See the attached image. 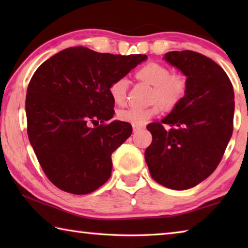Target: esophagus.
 I'll return each instance as SVG.
<instances>
[{"label": "esophagus", "mask_w": 248, "mask_h": 248, "mask_svg": "<svg viewBox=\"0 0 248 248\" xmlns=\"http://www.w3.org/2000/svg\"><path fill=\"white\" fill-rule=\"evenodd\" d=\"M132 129H133V132H138L139 131V130H141L142 129V127L141 125H132Z\"/></svg>", "instance_id": "34e87169"}]
</instances>
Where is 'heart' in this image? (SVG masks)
<instances>
[{
  "instance_id": "obj_1",
  "label": "heart",
  "mask_w": 248,
  "mask_h": 248,
  "mask_svg": "<svg viewBox=\"0 0 248 248\" xmlns=\"http://www.w3.org/2000/svg\"><path fill=\"white\" fill-rule=\"evenodd\" d=\"M137 78L154 86L152 107H128L118 112V118L134 125H143L161 111L162 106L174 109L183 103L188 93V81L185 75L171 73L170 68L157 62H149L138 70ZM128 79L119 78L109 85V94L116 104H124L127 96Z\"/></svg>"
}]
</instances>
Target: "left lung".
Listing matches in <instances>:
<instances>
[{
	"label": "left lung",
	"mask_w": 248,
	"mask_h": 248,
	"mask_svg": "<svg viewBox=\"0 0 248 248\" xmlns=\"http://www.w3.org/2000/svg\"><path fill=\"white\" fill-rule=\"evenodd\" d=\"M165 60L187 77L186 98L161 123L148 124L144 156L155 182L175 190L195 187L216 170L233 133L234 91L224 70L203 54L184 50Z\"/></svg>",
	"instance_id": "obj_1"
}]
</instances>
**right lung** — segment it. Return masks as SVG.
I'll return each mask as SVG.
<instances>
[{
  "label": "right lung",
  "instance_id": "right-lung-1",
  "mask_svg": "<svg viewBox=\"0 0 248 248\" xmlns=\"http://www.w3.org/2000/svg\"><path fill=\"white\" fill-rule=\"evenodd\" d=\"M146 58L72 47L33 73L25 103L28 139L59 189L86 195L110 177L111 154L131 136L132 127L109 121L115 114L109 85Z\"/></svg>",
  "mask_w": 248,
  "mask_h": 248
}]
</instances>
